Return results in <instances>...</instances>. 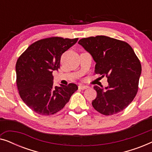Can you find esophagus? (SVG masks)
Here are the masks:
<instances>
[{"mask_svg":"<svg viewBox=\"0 0 152 152\" xmlns=\"http://www.w3.org/2000/svg\"><path fill=\"white\" fill-rule=\"evenodd\" d=\"M78 88H80V89H81V90H85V89L88 88V86H84V85H82V84H80V85H79V86H78Z\"/></svg>","mask_w":152,"mask_h":152,"instance_id":"34e87169","label":"esophagus"}]
</instances>
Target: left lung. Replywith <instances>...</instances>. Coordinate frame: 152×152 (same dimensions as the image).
Listing matches in <instances>:
<instances>
[{
  "label": "left lung",
  "instance_id": "1",
  "mask_svg": "<svg viewBox=\"0 0 152 152\" xmlns=\"http://www.w3.org/2000/svg\"><path fill=\"white\" fill-rule=\"evenodd\" d=\"M96 62L95 73L106 75L109 86H95L94 109L104 115L123 111L138 93L141 64L131 45L107 36L90 37L78 42Z\"/></svg>",
  "mask_w": 152,
  "mask_h": 152
}]
</instances>
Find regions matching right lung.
Listing matches in <instances>:
<instances>
[{
	"label": "right lung",
	"instance_id": "obj_1",
	"mask_svg": "<svg viewBox=\"0 0 152 152\" xmlns=\"http://www.w3.org/2000/svg\"><path fill=\"white\" fill-rule=\"evenodd\" d=\"M78 38L48 37L31 44L16 64V86L20 98L35 113L50 115L57 113L78 89L75 84L55 86L53 70L60 68L64 52L75 44Z\"/></svg>",
	"mask_w": 152,
	"mask_h": 152
}]
</instances>
